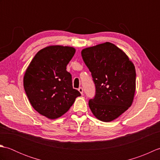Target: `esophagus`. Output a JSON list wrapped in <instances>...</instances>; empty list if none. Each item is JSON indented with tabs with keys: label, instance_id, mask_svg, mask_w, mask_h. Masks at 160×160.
<instances>
[{
	"label": "esophagus",
	"instance_id": "esophagus-1",
	"mask_svg": "<svg viewBox=\"0 0 160 160\" xmlns=\"http://www.w3.org/2000/svg\"><path fill=\"white\" fill-rule=\"evenodd\" d=\"M78 91H79V92L81 93V94H83V89L82 87H80V88H78Z\"/></svg>",
	"mask_w": 160,
	"mask_h": 160
}]
</instances>
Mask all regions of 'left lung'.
Segmentation results:
<instances>
[{
	"label": "left lung",
	"mask_w": 160,
	"mask_h": 160,
	"mask_svg": "<svg viewBox=\"0 0 160 160\" xmlns=\"http://www.w3.org/2000/svg\"><path fill=\"white\" fill-rule=\"evenodd\" d=\"M96 86V95L89 101L95 117L102 122L118 118L131 106L135 91L134 64L114 44L104 42L81 52Z\"/></svg>",
	"instance_id": "1"
}]
</instances>
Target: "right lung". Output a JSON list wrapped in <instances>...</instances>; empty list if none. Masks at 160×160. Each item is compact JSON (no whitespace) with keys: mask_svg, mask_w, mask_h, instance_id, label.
<instances>
[{"mask_svg":"<svg viewBox=\"0 0 160 160\" xmlns=\"http://www.w3.org/2000/svg\"><path fill=\"white\" fill-rule=\"evenodd\" d=\"M75 52L71 47H47L36 54L25 71L23 85L30 103L47 118L62 116L81 96L73 89L71 75L66 70Z\"/></svg>","mask_w":160,"mask_h":160,"instance_id":"obj_1","label":"right lung"}]
</instances>
